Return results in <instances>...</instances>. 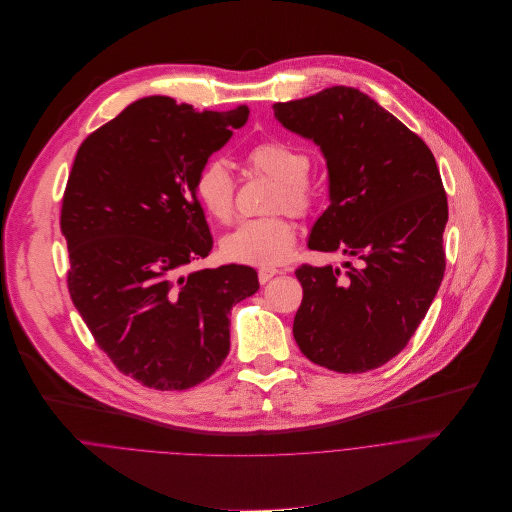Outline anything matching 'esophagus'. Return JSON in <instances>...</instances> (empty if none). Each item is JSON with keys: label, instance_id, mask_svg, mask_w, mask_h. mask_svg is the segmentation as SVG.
I'll use <instances>...</instances> for the list:
<instances>
[{"label": "esophagus", "instance_id": "34e87169", "mask_svg": "<svg viewBox=\"0 0 512 512\" xmlns=\"http://www.w3.org/2000/svg\"><path fill=\"white\" fill-rule=\"evenodd\" d=\"M278 274H282V272L276 270V268H260L258 270V280H260V284H266V282H270Z\"/></svg>", "mask_w": 512, "mask_h": 512}]
</instances>
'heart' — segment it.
I'll return each instance as SVG.
<instances>
[{"label": "heart", "mask_w": 512, "mask_h": 512, "mask_svg": "<svg viewBox=\"0 0 512 512\" xmlns=\"http://www.w3.org/2000/svg\"><path fill=\"white\" fill-rule=\"evenodd\" d=\"M246 163L250 171L276 181L266 207L276 215L244 220L224 238L222 252L228 260L242 264H280L292 254L295 244L293 224L280 211L307 217L317 201L315 187L307 177L311 159L303 149L288 142L266 140L248 149ZM195 197L209 217L222 224L234 219V179L222 161L213 159L199 169L195 177Z\"/></svg>", "instance_id": "heart-1"}]
</instances>
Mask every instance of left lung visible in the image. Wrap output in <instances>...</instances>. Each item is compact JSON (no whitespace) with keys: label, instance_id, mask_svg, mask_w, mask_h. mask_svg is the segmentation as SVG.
Here are the masks:
<instances>
[{"label":"left lung","instance_id":"1","mask_svg":"<svg viewBox=\"0 0 512 512\" xmlns=\"http://www.w3.org/2000/svg\"><path fill=\"white\" fill-rule=\"evenodd\" d=\"M272 108L327 159L331 205L307 246L357 260L347 272L295 270L303 299L293 339L315 365L374 370L408 345L443 280L447 195L436 157L357 88L333 86Z\"/></svg>","mask_w":512,"mask_h":512}]
</instances>
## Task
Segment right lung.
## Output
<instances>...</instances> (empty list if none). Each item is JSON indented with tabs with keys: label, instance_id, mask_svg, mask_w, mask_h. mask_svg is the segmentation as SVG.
<instances>
[{
	"label": "right lung",
	"instance_id": "1",
	"mask_svg": "<svg viewBox=\"0 0 512 512\" xmlns=\"http://www.w3.org/2000/svg\"><path fill=\"white\" fill-rule=\"evenodd\" d=\"M248 108L130 104L76 151L61 207L74 307L114 366L155 390H187L230 349L232 305L258 292L250 266L191 270L213 236L195 197L207 159Z\"/></svg>",
	"mask_w": 512,
	"mask_h": 512
}]
</instances>
